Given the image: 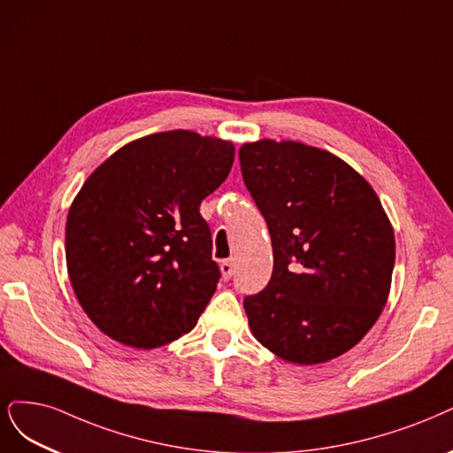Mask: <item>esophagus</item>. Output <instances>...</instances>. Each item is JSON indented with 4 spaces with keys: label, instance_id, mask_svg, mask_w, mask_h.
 Segmentation results:
<instances>
[{
    "label": "esophagus",
    "instance_id": "obj_1",
    "mask_svg": "<svg viewBox=\"0 0 453 453\" xmlns=\"http://www.w3.org/2000/svg\"><path fill=\"white\" fill-rule=\"evenodd\" d=\"M221 273H223V279H230L234 275V262L232 260L221 262Z\"/></svg>",
    "mask_w": 453,
    "mask_h": 453
}]
</instances>
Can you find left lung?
<instances>
[{"mask_svg": "<svg viewBox=\"0 0 453 453\" xmlns=\"http://www.w3.org/2000/svg\"><path fill=\"white\" fill-rule=\"evenodd\" d=\"M240 166L273 247L270 283L243 300L251 332L285 362L334 360L377 322L392 285L380 200L345 161L292 140L243 144Z\"/></svg>", "mask_w": 453, "mask_h": 453, "instance_id": "8db88e82", "label": "left lung"}]
</instances>
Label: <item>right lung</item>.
Returning <instances> with one entry per match:
<instances>
[{
	"label": "right lung",
	"mask_w": 453,
	"mask_h": 453,
	"mask_svg": "<svg viewBox=\"0 0 453 453\" xmlns=\"http://www.w3.org/2000/svg\"><path fill=\"white\" fill-rule=\"evenodd\" d=\"M232 163L226 140L166 131L123 146L86 180L69 208L65 257L103 334L148 350L196 326L221 277L200 202Z\"/></svg>",
	"instance_id": "add662e5"
}]
</instances>
